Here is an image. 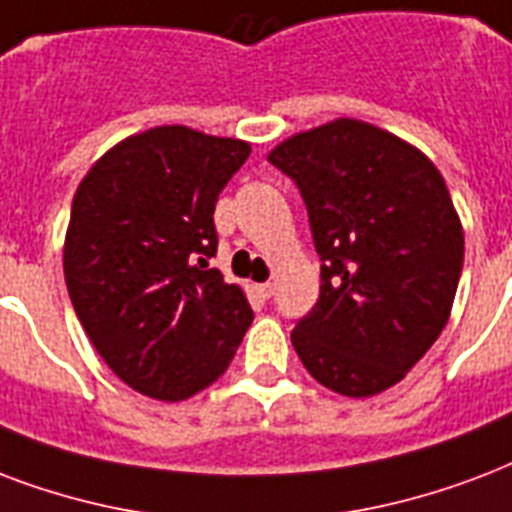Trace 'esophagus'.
Wrapping results in <instances>:
<instances>
[{
    "mask_svg": "<svg viewBox=\"0 0 512 512\" xmlns=\"http://www.w3.org/2000/svg\"><path fill=\"white\" fill-rule=\"evenodd\" d=\"M255 292L260 295V298H271L273 295V284L265 282V284H255Z\"/></svg>",
    "mask_w": 512,
    "mask_h": 512,
    "instance_id": "obj_1",
    "label": "esophagus"
}]
</instances>
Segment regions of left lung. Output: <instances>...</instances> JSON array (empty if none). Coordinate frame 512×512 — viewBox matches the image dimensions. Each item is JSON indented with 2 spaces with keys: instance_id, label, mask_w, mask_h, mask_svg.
<instances>
[{
  "instance_id": "obj_1",
  "label": "left lung",
  "mask_w": 512,
  "mask_h": 512,
  "mask_svg": "<svg viewBox=\"0 0 512 512\" xmlns=\"http://www.w3.org/2000/svg\"><path fill=\"white\" fill-rule=\"evenodd\" d=\"M268 161L300 187L322 257V292L292 346L327 389L378 395L451 317L464 230L446 179L419 147L354 117L284 139Z\"/></svg>"
}]
</instances>
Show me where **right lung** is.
Segmentation results:
<instances>
[{"mask_svg":"<svg viewBox=\"0 0 512 512\" xmlns=\"http://www.w3.org/2000/svg\"><path fill=\"white\" fill-rule=\"evenodd\" d=\"M249 142L187 126L126 136L77 185L64 279L93 349L139 395L179 403L228 370L252 325L217 252L214 204Z\"/></svg>","mask_w":512,"mask_h":512,"instance_id":"add662e5","label":"right lung"}]
</instances>
